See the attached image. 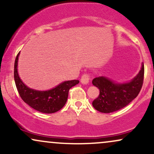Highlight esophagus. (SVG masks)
I'll use <instances>...</instances> for the list:
<instances>
[{
    "label": "esophagus",
    "instance_id": "1",
    "mask_svg": "<svg viewBox=\"0 0 154 154\" xmlns=\"http://www.w3.org/2000/svg\"><path fill=\"white\" fill-rule=\"evenodd\" d=\"M80 81L84 85L88 84L90 81V75H88V74H84V75L82 76V77H81Z\"/></svg>",
    "mask_w": 154,
    "mask_h": 154
}]
</instances>
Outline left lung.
Wrapping results in <instances>:
<instances>
[{
	"label": "left lung",
	"instance_id": "obj_1",
	"mask_svg": "<svg viewBox=\"0 0 154 154\" xmlns=\"http://www.w3.org/2000/svg\"><path fill=\"white\" fill-rule=\"evenodd\" d=\"M143 78V63L139 73L130 82L119 83L103 76L95 77L92 83L99 89L100 94L93 101V106L102 113H111L125 107L139 94Z\"/></svg>",
	"mask_w": 154,
	"mask_h": 154
}]
</instances>
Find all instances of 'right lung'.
<instances>
[{
    "label": "right lung",
    "mask_w": 154,
    "mask_h": 154,
    "mask_svg": "<svg viewBox=\"0 0 154 154\" xmlns=\"http://www.w3.org/2000/svg\"><path fill=\"white\" fill-rule=\"evenodd\" d=\"M20 53V52H19ZM19 53L14 63V80L17 91L22 99L29 106L45 114H52L62 109L66 103L69 91L79 82V80H69L48 91H40L32 89L22 82L17 70Z\"/></svg>",
    "instance_id": "right-lung-1"
}]
</instances>
